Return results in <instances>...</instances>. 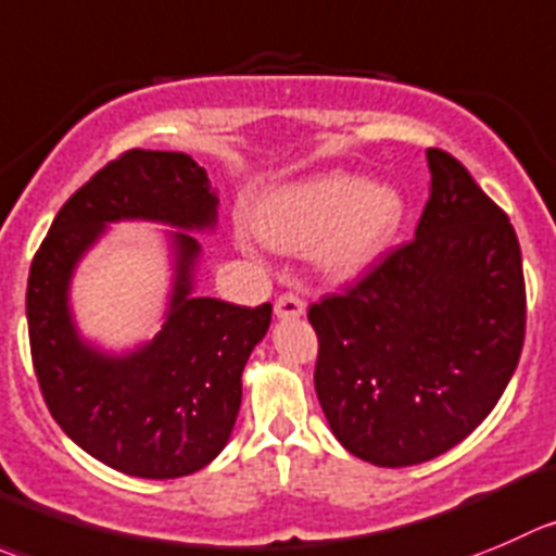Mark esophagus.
Listing matches in <instances>:
<instances>
[{
  "label": "esophagus",
  "mask_w": 556,
  "mask_h": 556,
  "mask_svg": "<svg viewBox=\"0 0 556 556\" xmlns=\"http://www.w3.org/2000/svg\"><path fill=\"white\" fill-rule=\"evenodd\" d=\"M274 315L279 320H295V317L304 315V301L293 293H282L277 299V304H274Z\"/></svg>",
  "instance_id": "esophagus-1"
}]
</instances>
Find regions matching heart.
Returning a JSON list of instances; mask_svg holds the SVG:
<instances>
[{"label":"heart","mask_w":556,"mask_h":556,"mask_svg":"<svg viewBox=\"0 0 556 556\" xmlns=\"http://www.w3.org/2000/svg\"><path fill=\"white\" fill-rule=\"evenodd\" d=\"M407 217L402 190L350 170H323L271 187L252 208V236L282 255L315 250V266L331 282L369 271L393 247Z\"/></svg>","instance_id":"heart-1"}]
</instances>
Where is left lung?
<instances>
[{"instance_id":"left-lung-1","label":"left lung","mask_w":556,"mask_h":556,"mask_svg":"<svg viewBox=\"0 0 556 556\" xmlns=\"http://www.w3.org/2000/svg\"><path fill=\"white\" fill-rule=\"evenodd\" d=\"M427 165L415 239L309 309L328 427L377 467L421 465L459 445L503 396L525 344L514 225L451 154L427 149Z\"/></svg>"}]
</instances>
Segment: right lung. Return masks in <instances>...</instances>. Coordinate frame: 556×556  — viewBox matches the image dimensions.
<instances>
[{
  "label": "right lung",
  "mask_w": 556,
  "mask_h": 556,
  "mask_svg": "<svg viewBox=\"0 0 556 556\" xmlns=\"http://www.w3.org/2000/svg\"><path fill=\"white\" fill-rule=\"evenodd\" d=\"M219 195L181 152L132 149L91 176L53 219L26 288L31 361L53 421L78 448L135 478H181L219 456L241 407V375L271 326V304L198 295ZM116 222H154L172 282L161 331L113 351L79 331L72 277Z\"/></svg>",
  "instance_id": "right-lung-1"
}]
</instances>
